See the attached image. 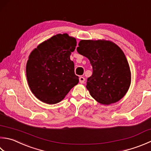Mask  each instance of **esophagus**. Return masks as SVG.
<instances>
[{"instance_id": "34e87169", "label": "esophagus", "mask_w": 151, "mask_h": 151, "mask_svg": "<svg viewBox=\"0 0 151 151\" xmlns=\"http://www.w3.org/2000/svg\"><path fill=\"white\" fill-rule=\"evenodd\" d=\"M85 81V78L83 77V76H81V77H79V82L81 84H83Z\"/></svg>"}]
</instances>
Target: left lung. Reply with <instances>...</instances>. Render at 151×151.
I'll list each match as a JSON object with an SVG mask.
<instances>
[{"mask_svg": "<svg viewBox=\"0 0 151 151\" xmlns=\"http://www.w3.org/2000/svg\"><path fill=\"white\" fill-rule=\"evenodd\" d=\"M76 50L86 57L93 73L87 79L90 95L103 105L119 101L131 84V71L125 54L110 40H81Z\"/></svg>", "mask_w": 151, "mask_h": 151, "instance_id": "left-lung-1", "label": "left lung"}]
</instances>
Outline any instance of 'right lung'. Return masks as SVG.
I'll use <instances>...</instances> for the list:
<instances>
[{"label":"right lung","mask_w":151,"mask_h":151,"mask_svg":"<svg viewBox=\"0 0 151 151\" xmlns=\"http://www.w3.org/2000/svg\"><path fill=\"white\" fill-rule=\"evenodd\" d=\"M76 46L75 38L58 34L40 43L31 52L26 75L32 93L40 101L55 104L78 83L70 55Z\"/></svg>","instance_id":"obj_1"}]
</instances>
